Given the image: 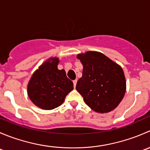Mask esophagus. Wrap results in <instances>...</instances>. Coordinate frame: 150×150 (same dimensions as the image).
<instances>
[{
  "mask_svg": "<svg viewBox=\"0 0 150 150\" xmlns=\"http://www.w3.org/2000/svg\"><path fill=\"white\" fill-rule=\"evenodd\" d=\"M77 80H74L73 81V85H74V87L75 88V86H76V84H77Z\"/></svg>",
  "mask_w": 150,
  "mask_h": 150,
  "instance_id": "obj_1",
  "label": "esophagus"
}]
</instances>
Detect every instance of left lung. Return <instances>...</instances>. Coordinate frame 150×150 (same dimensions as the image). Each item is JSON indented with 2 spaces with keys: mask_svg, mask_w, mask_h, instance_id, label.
<instances>
[{
  "mask_svg": "<svg viewBox=\"0 0 150 150\" xmlns=\"http://www.w3.org/2000/svg\"><path fill=\"white\" fill-rule=\"evenodd\" d=\"M77 58L83 69L76 90L82 95L85 103L96 112L112 111L123 99L126 90L121 67L98 51L79 54Z\"/></svg>",
  "mask_w": 150,
  "mask_h": 150,
  "instance_id": "8db88e82",
  "label": "left lung"
}]
</instances>
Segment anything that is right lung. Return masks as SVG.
<instances>
[{"label": "right lung", "instance_id": "1", "mask_svg": "<svg viewBox=\"0 0 150 150\" xmlns=\"http://www.w3.org/2000/svg\"><path fill=\"white\" fill-rule=\"evenodd\" d=\"M59 59L50 57L35 71L28 84V94L33 103L43 110L57 108L73 90V83L64 69L57 67Z\"/></svg>", "mask_w": 150, "mask_h": 150}]
</instances>
